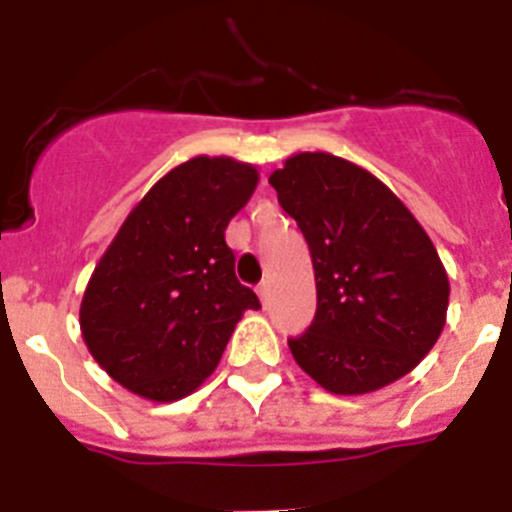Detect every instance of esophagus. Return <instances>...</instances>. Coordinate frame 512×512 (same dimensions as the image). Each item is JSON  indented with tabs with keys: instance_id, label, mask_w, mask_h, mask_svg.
Wrapping results in <instances>:
<instances>
[{
	"instance_id": "esophagus-1",
	"label": "esophagus",
	"mask_w": 512,
	"mask_h": 512,
	"mask_svg": "<svg viewBox=\"0 0 512 512\" xmlns=\"http://www.w3.org/2000/svg\"><path fill=\"white\" fill-rule=\"evenodd\" d=\"M256 292H259L261 302H266V300H269V282H261L259 287H256Z\"/></svg>"
}]
</instances>
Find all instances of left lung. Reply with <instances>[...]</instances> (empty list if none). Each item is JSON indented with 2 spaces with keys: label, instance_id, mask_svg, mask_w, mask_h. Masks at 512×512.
Instances as JSON below:
<instances>
[{
  "label": "left lung",
  "instance_id": "obj_1",
  "mask_svg": "<svg viewBox=\"0 0 512 512\" xmlns=\"http://www.w3.org/2000/svg\"><path fill=\"white\" fill-rule=\"evenodd\" d=\"M310 246L318 310L289 338L333 395H366L413 372L436 346L449 277L423 225L387 184L333 153H297L269 176Z\"/></svg>",
  "mask_w": 512,
  "mask_h": 512
}]
</instances>
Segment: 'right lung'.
<instances>
[{
  "label": "right lung",
  "mask_w": 512,
  "mask_h": 512,
  "mask_svg": "<svg viewBox=\"0 0 512 512\" xmlns=\"http://www.w3.org/2000/svg\"><path fill=\"white\" fill-rule=\"evenodd\" d=\"M256 184V166L194 156L125 217L79 310L89 354L125 390L153 402L192 395L220 364L243 312L261 307L235 279L225 243Z\"/></svg>",
  "instance_id": "1"
}]
</instances>
